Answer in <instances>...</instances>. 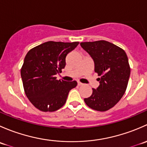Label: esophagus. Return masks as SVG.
I'll return each instance as SVG.
<instances>
[{
	"mask_svg": "<svg viewBox=\"0 0 147 147\" xmlns=\"http://www.w3.org/2000/svg\"><path fill=\"white\" fill-rule=\"evenodd\" d=\"M78 86H82V85H83V84H82V83H81L80 82H78Z\"/></svg>",
	"mask_w": 147,
	"mask_h": 147,
	"instance_id": "1",
	"label": "esophagus"
}]
</instances>
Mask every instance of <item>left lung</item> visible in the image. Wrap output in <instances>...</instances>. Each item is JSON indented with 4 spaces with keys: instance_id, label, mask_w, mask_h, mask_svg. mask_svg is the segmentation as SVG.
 I'll return each mask as SVG.
<instances>
[{
    "instance_id": "left-lung-1",
    "label": "left lung",
    "mask_w": 147,
    "mask_h": 147,
    "mask_svg": "<svg viewBox=\"0 0 147 147\" xmlns=\"http://www.w3.org/2000/svg\"><path fill=\"white\" fill-rule=\"evenodd\" d=\"M81 47L92 57L100 85L84 102L91 109L105 112L123 97L130 76V66L125 51L106 40L84 42Z\"/></svg>"
}]
</instances>
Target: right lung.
<instances>
[{
    "instance_id": "1",
    "label": "right lung",
    "mask_w": 147,
    "mask_h": 147,
    "mask_svg": "<svg viewBox=\"0 0 147 147\" xmlns=\"http://www.w3.org/2000/svg\"><path fill=\"white\" fill-rule=\"evenodd\" d=\"M79 42L48 41L28 52L20 69L25 93L35 107L42 112H55L66 102L76 81L57 80L55 75L65 67V57Z\"/></svg>"
}]
</instances>
